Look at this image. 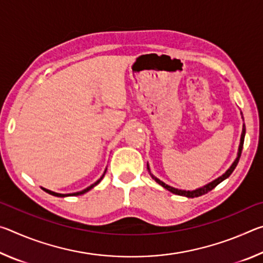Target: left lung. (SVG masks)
Here are the masks:
<instances>
[{
  "label": "left lung",
  "mask_w": 263,
  "mask_h": 263,
  "mask_svg": "<svg viewBox=\"0 0 263 263\" xmlns=\"http://www.w3.org/2000/svg\"><path fill=\"white\" fill-rule=\"evenodd\" d=\"M241 115H242V114H241ZM245 133H246V127H245V124H243V125H242L241 138H240V145H239V149H238V157H237V159L234 160V162H233L232 164H231V167H230V168L228 169V171H226L221 176L218 177V179H216L215 181L210 182V183H209V184L202 186V188H198V189H196V190H181V189L173 188V186L168 185V184H166V183H163L162 181H160L159 179H157V177H155L153 174H151L149 167H148V164H147V169H148L149 174H151V176H152V179H153L155 182H157V183H159L160 185H162L164 189H167L168 191H171V193H173V194L180 195V196H185V197H188V198H194V197H198V196H202V195H204V194L209 193V191L212 190L213 188H215V186H217L218 184H219L220 182H222L225 179H228V177H229L231 174H232L233 171L235 169V167H237L238 162H239L240 155H241V151H242V147H243V140H245Z\"/></svg>",
  "instance_id": "8db88e82"
}]
</instances>
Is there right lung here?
Listing matches in <instances>:
<instances>
[{
  "label": "right lung",
  "mask_w": 263,
  "mask_h": 263,
  "mask_svg": "<svg viewBox=\"0 0 263 263\" xmlns=\"http://www.w3.org/2000/svg\"><path fill=\"white\" fill-rule=\"evenodd\" d=\"M105 172H106V169H105ZM105 172H104V174H105ZM104 174L101 176V179H99L97 180L95 183H92L90 186H88V188H86V189H83V190H81V191H78V193H73V194H58V193H54V191H51V190H48V189H45V188H42L44 191H46L47 194H50V195H53V196H57V197H67V196H79V195H83V194H86L87 191H89L90 189H92L94 188L95 185H97L101 182V180L103 179V176H104Z\"/></svg>",
  "instance_id": "1"
}]
</instances>
